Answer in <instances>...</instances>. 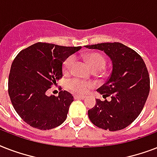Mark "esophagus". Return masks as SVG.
Here are the masks:
<instances>
[{"mask_svg": "<svg viewBox=\"0 0 157 157\" xmlns=\"http://www.w3.org/2000/svg\"><path fill=\"white\" fill-rule=\"evenodd\" d=\"M74 98H75V99H85L86 97L82 95H75L74 96Z\"/></svg>", "mask_w": 157, "mask_h": 157, "instance_id": "34e87169", "label": "esophagus"}]
</instances>
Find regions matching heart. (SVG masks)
Here are the masks:
<instances>
[{"label": "heart", "instance_id": "heart-1", "mask_svg": "<svg viewBox=\"0 0 157 157\" xmlns=\"http://www.w3.org/2000/svg\"><path fill=\"white\" fill-rule=\"evenodd\" d=\"M84 59L88 63L93 71H101L104 68L105 65H106V59L100 53H89V54L84 55ZM74 63H75L74 56H69L68 58L65 59V61L63 62V70L64 73H68L71 71ZM92 86L93 85L90 82L76 78L71 79L67 82V87L69 90L73 91L74 93L80 94L88 92L89 90Z\"/></svg>", "mask_w": 157, "mask_h": 157}]
</instances>
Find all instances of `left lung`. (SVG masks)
Masks as SVG:
<instances>
[{
    "label": "left lung",
    "instance_id": "1",
    "mask_svg": "<svg viewBox=\"0 0 157 157\" xmlns=\"http://www.w3.org/2000/svg\"><path fill=\"white\" fill-rule=\"evenodd\" d=\"M102 50L112 62L107 81L97 90L111 100L96 99L88 111L94 125L105 130L117 131L131 124L144 108L150 90V78L144 59L136 51L121 43H100L86 45Z\"/></svg>",
    "mask_w": 157,
    "mask_h": 157
}]
</instances>
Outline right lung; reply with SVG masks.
Here are the masks:
<instances>
[{
  "label": "right lung",
  "instance_id": "obj_1",
  "mask_svg": "<svg viewBox=\"0 0 157 157\" xmlns=\"http://www.w3.org/2000/svg\"><path fill=\"white\" fill-rule=\"evenodd\" d=\"M81 46L38 42L18 53L9 75L8 92L18 116L30 126L54 129L66 120L73 96L61 90L59 96L46 92L63 77V63Z\"/></svg>",
  "mask_w": 157,
  "mask_h": 157
}]
</instances>
